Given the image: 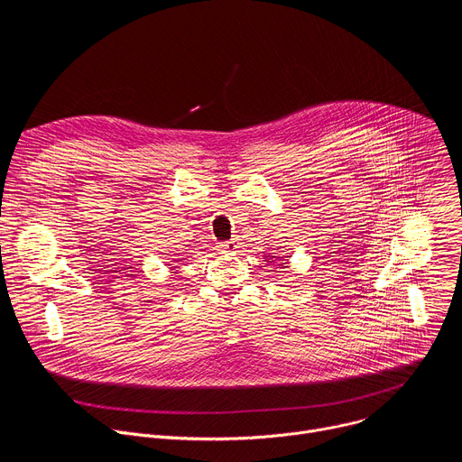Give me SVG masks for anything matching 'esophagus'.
<instances>
[{
	"mask_svg": "<svg viewBox=\"0 0 462 462\" xmlns=\"http://www.w3.org/2000/svg\"><path fill=\"white\" fill-rule=\"evenodd\" d=\"M237 243L236 241H223V243H219V250L221 252H225V254H234V252H237Z\"/></svg>",
	"mask_w": 462,
	"mask_h": 462,
	"instance_id": "34e87169",
	"label": "esophagus"
}]
</instances>
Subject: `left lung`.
<instances>
[{
  "instance_id": "left-lung-1",
  "label": "left lung",
  "mask_w": 462,
  "mask_h": 462,
  "mask_svg": "<svg viewBox=\"0 0 462 462\" xmlns=\"http://www.w3.org/2000/svg\"><path fill=\"white\" fill-rule=\"evenodd\" d=\"M274 257H276V255H274ZM271 263H273V261H271Z\"/></svg>"
}]
</instances>
